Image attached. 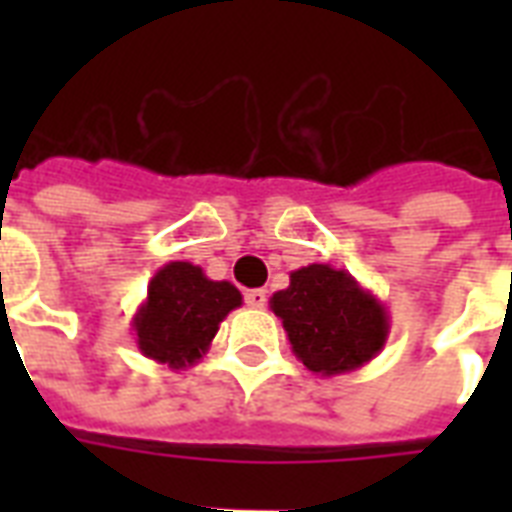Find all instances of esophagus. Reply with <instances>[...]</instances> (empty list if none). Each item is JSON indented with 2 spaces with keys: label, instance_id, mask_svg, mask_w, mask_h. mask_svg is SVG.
<instances>
[{
  "label": "esophagus",
  "instance_id": "1",
  "mask_svg": "<svg viewBox=\"0 0 512 512\" xmlns=\"http://www.w3.org/2000/svg\"><path fill=\"white\" fill-rule=\"evenodd\" d=\"M244 300H247L249 308H265V303H268V292H265V289H249L247 295H244Z\"/></svg>",
  "mask_w": 512,
  "mask_h": 512
}]
</instances>
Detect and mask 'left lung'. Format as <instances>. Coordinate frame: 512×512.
Listing matches in <instances>:
<instances>
[{
	"label": "left lung",
	"mask_w": 512,
	"mask_h": 512,
	"mask_svg": "<svg viewBox=\"0 0 512 512\" xmlns=\"http://www.w3.org/2000/svg\"><path fill=\"white\" fill-rule=\"evenodd\" d=\"M271 311L292 353L321 377L361 369L388 342V308L348 271L327 263L289 273V287L273 292Z\"/></svg>",
	"instance_id": "1"
}]
</instances>
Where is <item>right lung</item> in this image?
<instances>
[{
	"instance_id": "add662e5",
	"label": "right lung",
	"mask_w": 512,
	"mask_h": 512,
	"mask_svg": "<svg viewBox=\"0 0 512 512\" xmlns=\"http://www.w3.org/2000/svg\"><path fill=\"white\" fill-rule=\"evenodd\" d=\"M241 305L231 281H212L199 265L167 263L148 281V295L132 316L140 353L170 369H188L209 350L220 321Z\"/></svg>"
}]
</instances>
